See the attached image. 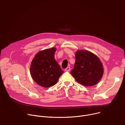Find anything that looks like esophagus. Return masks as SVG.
<instances>
[{
    "label": "esophagus",
    "instance_id": "34e87169",
    "mask_svg": "<svg viewBox=\"0 0 125 125\" xmlns=\"http://www.w3.org/2000/svg\"><path fill=\"white\" fill-rule=\"evenodd\" d=\"M70 70V67H67L65 69V71L66 72H69Z\"/></svg>",
    "mask_w": 125,
    "mask_h": 125
}]
</instances>
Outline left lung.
<instances>
[{"label": "left lung", "mask_w": 125, "mask_h": 125, "mask_svg": "<svg viewBox=\"0 0 125 125\" xmlns=\"http://www.w3.org/2000/svg\"><path fill=\"white\" fill-rule=\"evenodd\" d=\"M75 59L74 68L71 74L77 82L85 86L97 84L104 72L103 64L97 56L87 50H78Z\"/></svg>", "instance_id": "left-lung-1"}]
</instances>
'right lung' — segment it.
Returning a JSON list of instances; mask_svg holds the SVG:
<instances>
[{
  "label": "right lung",
  "mask_w": 125,
  "mask_h": 125,
  "mask_svg": "<svg viewBox=\"0 0 125 125\" xmlns=\"http://www.w3.org/2000/svg\"><path fill=\"white\" fill-rule=\"evenodd\" d=\"M56 48L45 49L37 53L30 65V74L33 80L42 87L54 86L63 73L54 58Z\"/></svg>",
  "instance_id": "obj_1"
}]
</instances>
